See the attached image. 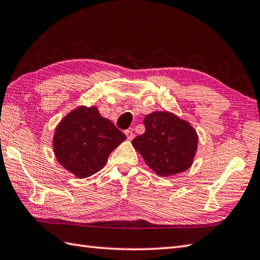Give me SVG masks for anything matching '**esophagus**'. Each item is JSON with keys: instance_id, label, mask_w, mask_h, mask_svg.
Wrapping results in <instances>:
<instances>
[{"instance_id": "1", "label": "esophagus", "mask_w": 260, "mask_h": 260, "mask_svg": "<svg viewBox=\"0 0 260 260\" xmlns=\"http://www.w3.org/2000/svg\"><path fill=\"white\" fill-rule=\"evenodd\" d=\"M125 134H126L127 139H128V140H133L134 136H135L133 129H127V131H125Z\"/></svg>"}]
</instances>
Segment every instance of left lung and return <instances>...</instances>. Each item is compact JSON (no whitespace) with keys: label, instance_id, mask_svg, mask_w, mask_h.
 Instances as JSON below:
<instances>
[{"label":"left lung","instance_id":"1","mask_svg":"<svg viewBox=\"0 0 260 260\" xmlns=\"http://www.w3.org/2000/svg\"><path fill=\"white\" fill-rule=\"evenodd\" d=\"M144 126V133L132 143L155 174L174 176L191 166L198 137L189 123L167 111H155L145 116Z\"/></svg>","mask_w":260,"mask_h":260}]
</instances>
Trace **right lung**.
<instances>
[{"instance_id": "obj_1", "label": "right lung", "mask_w": 260, "mask_h": 260, "mask_svg": "<svg viewBox=\"0 0 260 260\" xmlns=\"http://www.w3.org/2000/svg\"><path fill=\"white\" fill-rule=\"evenodd\" d=\"M126 139L95 107H79L65 116L54 135V152L60 165L76 177L92 176Z\"/></svg>"}]
</instances>
